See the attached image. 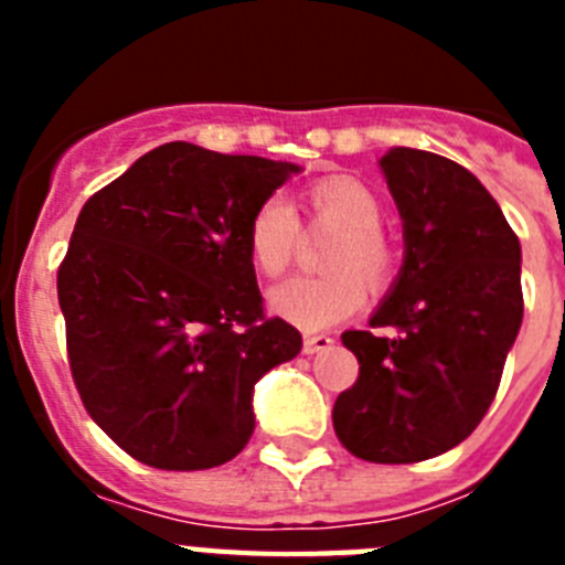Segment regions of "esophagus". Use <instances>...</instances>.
Returning <instances> with one entry per match:
<instances>
[{
  "instance_id": "1",
  "label": "esophagus",
  "mask_w": 565,
  "mask_h": 565,
  "mask_svg": "<svg viewBox=\"0 0 565 565\" xmlns=\"http://www.w3.org/2000/svg\"><path fill=\"white\" fill-rule=\"evenodd\" d=\"M306 353H322L328 351L333 344V337H328V333H306Z\"/></svg>"
}]
</instances>
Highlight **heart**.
Returning <instances> with one entry per match:
<instances>
[{
    "label": "heart",
    "instance_id": "obj_1",
    "mask_svg": "<svg viewBox=\"0 0 565 565\" xmlns=\"http://www.w3.org/2000/svg\"><path fill=\"white\" fill-rule=\"evenodd\" d=\"M302 212L311 228H331L337 237L326 252L322 277H297L277 286L268 306L302 331H326L364 306V282L384 286L393 254L382 234L384 209L376 192L356 178H322L302 192ZM299 221L286 198L268 194L248 217L246 246L263 277H279L294 259Z\"/></svg>",
    "mask_w": 565,
    "mask_h": 565
}]
</instances>
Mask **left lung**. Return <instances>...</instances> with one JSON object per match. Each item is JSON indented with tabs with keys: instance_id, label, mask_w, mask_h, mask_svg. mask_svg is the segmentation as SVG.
Here are the masks:
<instances>
[{
	"instance_id": "left-lung-1",
	"label": "left lung",
	"mask_w": 565,
	"mask_h": 565,
	"mask_svg": "<svg viewBox=\"0 0 565 565\" xmlns=\"http://www.w3.org/2000/svg\"><path fill=\"white\" fill-rule=\"evenodd\" d=\"M379 167L404 263L373 331L342 333L359 379L333 404V430L362 461L416 463L461 444L495 398L523 319L521 243L461 163L393 147Z\"/></svg>"
}]
</instances>
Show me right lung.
Here are the masks:
<instances>
[{
	"instance_id": "right-lung-1",
	"label": "right lung",
	"mask_w": 565,
	"mask_h": 565,
	"mask_svg": "<svg viewBox=\"0 0 565 565\" xmlns=\"http://www.w3.org/2000/svg\"><path fill=\"white\" fill-rule=\"evenodd\" d=\"M297 163L172 141L78 214L58 306L73 382L135 461L209 469L254 433V384L302 348L263 313L246 226Z\"/></svg>"
}]
</instances>
